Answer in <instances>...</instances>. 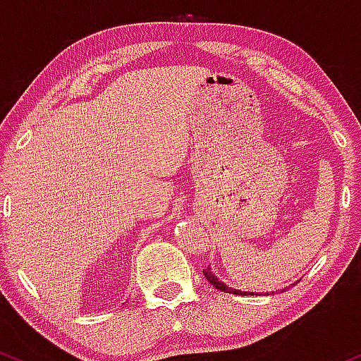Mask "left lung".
I'll return each mask as SVG.
<instances>
[{
  "label": "left lung",
  "instance_id": "8db88e82",
  "mask_svg": "<svg viewBox=\"0 0 361 361\" xmlns=\"http://www.w3.org/2000/svg\"><path fill=\"white\" fill-rule=\"evenodd\" d=\"M202 274H204V278L208 279L209 283H212L214 288H218L220 291H225V293H233V295H257V293H254V291H240V290L232 288V286L225 285V283L221 281L220 278L214 276V273L212 271V268H208V269L202 271ZM285 290H286V288H285ZM285 290H283V291H285ZM264 295H273V291H268V293H264Z\"/></svg>",
  "mask_w": 361,
  "mask_h": 361
}]
</instances>
